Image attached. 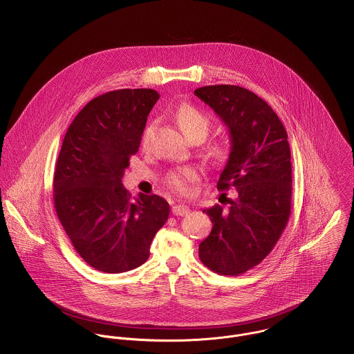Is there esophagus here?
<instances>
[{
  "label": "esophagus",
  "mask_w": 354,
  "mask_h": 354,
  "mask_svg": "<svg viewBox=\"0 0 354 354\" xmlns=\"http://www.w3.org/2000/svg\"><path fill=\"white\" fill-rule=\"evenodd\" d=\"M189 207L188 205H185V204H176V205H173V208H171V212L176 215V216H185V215H188L189 214Z\"/></svg>",
  "instance_id": "obj_1"
}]
</instances>
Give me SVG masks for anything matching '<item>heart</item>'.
Returning <instances> with one entry per match:
<instances>
[{
  "label": "heart",
  "mask_w": 354,
  "mask_h": 354,
  "mask_svg": "<svg viewBox=\"0 0 354 354\" xmlns=\"http://www.w3.org/2000/svg\"><path fill=\"white\" fill-rule=\"evenodd\" d=\"M176 120H177V124L180 125L181 131L184 132V135L188 139H194V138H202L203 139L209 129L208 117L189 104H183L178 107V110L176 113ZM150 133H151V127H149L145 131L143 143H147ZM211 151L214 156H223L227 152V149L223 145L218 143V145L212 146ZM199 177H201V170L198 167L185 166V167H180V169L170 171L166 176L165 181H166V185L173 192H176L178 195H189L192 191V184L196 183L199 180Z\"/></svg>",
  "instance_id": "obj_1"
}]
</instances>
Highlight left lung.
I'll list each match as a JSON object with an SVG mask.
<instances>
[{
	"label": "left lung",
	"instance_id": "8db88e82",
	"mask_svg": "<svg viewBox=\"0 0 354 354\" xmlns=\"http://www.w3.org/2000/svg\"><path fill=\"white\" fill-rule=\"evenodd\" d=\"M195 95L221 117L232 138L216 188L237 191L227 211L219 204L203 209L214 226L199 244V257L214 272L234 277L264 260L288 225L292 209L288 133L268 103L247 88L205 86Z\"/></svg>",
	"mask_w": 354,
	"mask_h": 354
}]
</instances>
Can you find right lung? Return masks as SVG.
I'll use <instances>...</instances> for the list:
<instances>
[{
    "mask_svg": "<svg viewBox=\"0 0 354 354\" xmlns=\"http://www.w3.org/2000/svg\"><path fill=\"white\" fill-rule=\"evenodd\" d=\"M158 100L151 88L102 94L77 113L59 150L53 181L57 216L76 252L103 272L142 266L169 216L163 198L142 195L132 202L121 183Z\"/></svg>",
    "mask_w": 354,
    "mask_h": 354,
    "instance_id": "obj_1",
    "label": "right lung"
}]
</instances>
